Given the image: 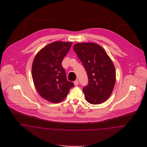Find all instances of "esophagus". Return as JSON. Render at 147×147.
Instances as JSON below:
<instances>
[{"instance_id":"34e87169","label":"esophagus","mask_w":147,"mask_h":147,"mask_svg":"<svg viewBox=\"0 0 147 147\" xmlns=\"http://www.w3.org/2000/svg\"><path fill=\"white\" fill-rule=\"evenodd\" d=\"M74 83V84H75V86H77L78 84H79V81H78V80H75Z\"/></svg>"}]
</instances>
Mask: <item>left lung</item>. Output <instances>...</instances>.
<instances>
[{
    "mask_svg": "<svg viewBox=\"0 0 147 147\" xmlns=\"http://www.w3.org/2000/svg\"><path fill=\"white\" fill-rule=\"evenodd\" d=\"M74 50L86 70L88 84L83 89L86 100L100 104L111 94L116 74L112 61L104 49L94 43H78Z\"/></svg>",
    "mask_w": 147,
    "mask_h": 147,
    "instance_id": "8db88e82",
    "label": "left lung"
}]
</instances>
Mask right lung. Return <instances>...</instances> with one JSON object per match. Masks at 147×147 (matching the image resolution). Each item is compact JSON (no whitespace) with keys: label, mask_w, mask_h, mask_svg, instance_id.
Here are the masks:
<instances>
[{"label":"right lung","mask_w":147,"mask_h":147,"mask_svg":"<svg viewBox=\"0 0 147 147\" xmlns=\"http://www.w3.org/2000/svg\"><path fill=\"white\" fill-rule=\"evenodd\" d=\"M72 42L57 41L45 46L36 55L32 68L34 85L40 95L46 100L59 103L67 97L72 82L67 80L62 65Z\"/></svg>","instance_id":"1"}]
</instances>
